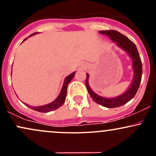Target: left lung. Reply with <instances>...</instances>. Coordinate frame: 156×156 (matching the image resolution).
<instances>
[{"label": "left lung", "instance_id": "1", "mask_svg": "<svg viewBox=\"0 0 156 156\" xmlns=\"http://www.w3.org/2000/svg\"><path fill=\"white\" fill-rule=\"evenodd\" d=\"M99 33L110 37V39L113 42H115L118 47L120 48L121 49H122L128 53L132 60L133 75L130 85L124 93H122L120 95L115 97V98H105V97L100 96L99 94H96L89 87V75L87 73L86 87H87L88 92L92 97L93 101L98 104L106 107V108H117V107H119L128 103L132 98H133V97L136 94L141 83V76H142V64H141V61L136 46L128 37L122 34L119 32L114 31V30L100 31Z\"/></svg>", "mask_w": 156, "mask_h": 156}]
</instances>
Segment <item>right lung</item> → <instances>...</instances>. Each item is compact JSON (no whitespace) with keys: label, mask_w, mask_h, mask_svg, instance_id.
<instances>
[{"label":"right lung","mask_w":156,"mask_h":156,"mask_svg":"<svg viewBox=\"0 0 156 156\" xmlns=\"http://www.w3.org/2000/svg\"><path fill=\"white\" fill-rule=\"evenodd\" d=\"M37 34H38V32H36V33L32 34L30 35L28 37ZM28 37H27L26 39H25L24 40H23V42H24L25 40H26ZM75 74H76V72H73V73H71L70 75H69V76L66 77L65 79H64L63 86H62V89H61L60 94H58V97H57L56 99L54 100L53 102H51V103H48V104H46V105H40V106H31V105H29L28 104H27V103H24L26 105H27L28 107H29L30 108L33 109V110H34V111H37V112H42V113H48V112H52V111H54V110H55V109L58 108L59 107H61L62 105L64 104V101H65L66 96H67V86H68V84H69V82L72 80L73 77L75 76Z\"/></svg>","instance_id":"add662e5"}]
</instances>
